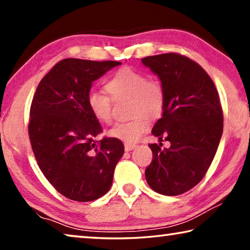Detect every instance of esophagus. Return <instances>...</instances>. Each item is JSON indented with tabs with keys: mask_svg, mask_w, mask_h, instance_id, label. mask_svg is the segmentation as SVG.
I'll use <instances>...</instances> for the list:
<instances>
[{
	"mask_svg": "<svg viewBox=\"0 0 250 250\" xmlns=\"http://www.w3.org/2000/svg\"><path fill=\"white\" fill-rule=\"evenodd\" d=\"M135 147H137V146H135V145H129V143H125V150L126 152L132 151L133 149H135Z\"/></svg>",
	"mask_w": 250,
	"mask_h": 250,
	"instance_id": "1",
	"label": "esophagus"
}]
</instances>
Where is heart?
Returning <instances> with one entry per match:
<instances>
[{"mask_svg":"<svg viewBox=\"0 0 250 250\" xmlns=\"http://www.w3.org/2000/svg\"><path fill=\"white\" fill-rule=\"evenodd\" d=\"M104 89L110 98L129 99V116L132 119L119 122L109 130L110 138L125 143L137 142L149 129L145 118L158 117L163 109L164 90L159 80L146 78L142 71L125 67L113 74L104 83ZM98 90L88 91L86 104L92 117L100 124L108 125L112 120L111 100Z\"/></svg>","mask_w":250,"mask_h":250,"instance_id":"b5f03b06","label":"heart"}]
</instances>
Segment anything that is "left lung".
Returning <instances> with one entry per match:
<instances>
[{
    "label": "left lung",
    "mask_w": 250,
    "mask_h": 250,
    "mask_svg": "<svg viewBox=\"0 0 250 250\" xmlns=\"http://www.w3.org/2000/svg\"><path fill=\"white\" fill-rule=\"evenodd\" d=\"M159 76L164 90L162 117L149 145L153 159L146 170L150 188L162 195L183 194L200 183L210 167L223 134V110L208 74L188 57L167 53L141 59ZM170 146L162 147V141Z\"/></svg>",
    "instance_id": "left-lung-1"
}]
</instances>
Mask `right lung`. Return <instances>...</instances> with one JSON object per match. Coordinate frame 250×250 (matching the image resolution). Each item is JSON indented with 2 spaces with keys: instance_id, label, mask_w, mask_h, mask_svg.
Segmentation results:
<instances>
[{
  "instance_id": "1",
  "label": "right lung",
  "mask_w": 250,
  "mask_h": 250,
  "mask_svg": "<svg viewBox=\"0 0 250 250\" xmlns=\"http://www.w3.org/2000/svg\"><path fill=\"white\" fill-rule=\"evenodd\" d=\"M119 62L66 58L41 80L29 111L28 135L37 164L62 195L77 202L104 196L124 155L120 140L95 138L103 128L86 97L92 82Z\"/></svg>"
}]
</instances>
